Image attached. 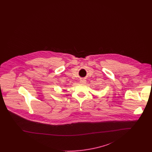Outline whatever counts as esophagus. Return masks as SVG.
<instances>
[{
    "label": "esophagus",
    "instance_id": "1",
    "mask_svg": "<svg viewBox=\"0 0 152 152\" xmlns=\"http://www.w3.org/2000/svg\"><path fill=\"white\" fill-rule=\"evenodd\" d=\"M87 82V81L85 79H81L80 80V84H86Z\"/></svg>",
    "mask_w": 152,
    "mask_h": 152
}]
</instances>
